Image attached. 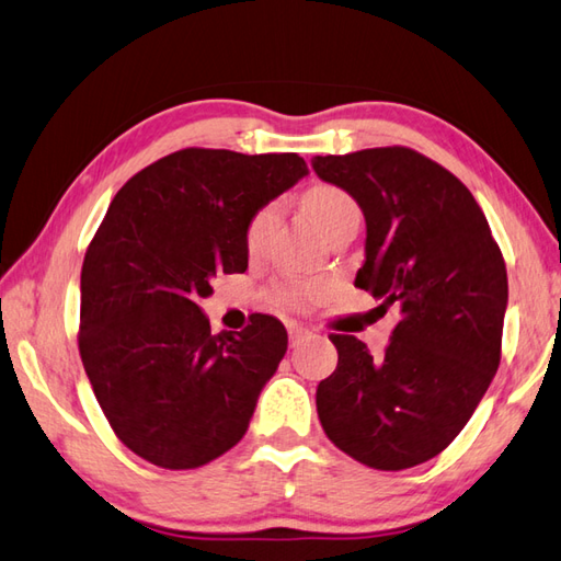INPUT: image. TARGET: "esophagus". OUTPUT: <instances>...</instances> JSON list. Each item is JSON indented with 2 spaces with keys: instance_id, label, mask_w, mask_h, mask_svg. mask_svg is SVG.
Returning <instances> with one entry per match:
<instances>
[{
  "instance_id": "34e87169",
  "label": "esophagus",
  "mask_w": 561,
  "mask_h": 561,
  "mask_svg": "<svg viewBox=\"0 0 561 561\" xmlns=\"http://www.w3.org/2000/svg\"><path fill=\"white\" fill-rule=\"evenodd\" d=\"M313 333L309 331V328H304V325H289V345L291 347H299L301 343H306V340H309Z\"/></svg>"
}]
</instances>
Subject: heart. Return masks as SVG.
Instances as JSON below:
<instances>
[{
  "instance_id": "heart-1",
  "label": "heart",
  "mask_w": 561,
  "mask_h": 561,
  "mask_svg": "<svg viewBox=\"0 0 561 561\" xmlns=\"http://www.w3.org/2000/svg\"><path fill=\"white\" fill-rule=\"evenodd\" d=\"M304 208H306V214L313 218V224L323 230V233L333 224H337L340 218L359 214V208H357L353 196L343 190H337V186H331V184H318V186H313V190L306 192ZM277 221H279L277 204L262 206L260 211L250 218V224L245 228V248L250 255H257V252L265 250L267 240L274 233V228H277ZM323 289H325L323 282H287L279 289V296L291 306H301L306 301L316 299V296H321Z\"/></svg>"
}]
</instances>
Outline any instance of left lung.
<instances>
[{
  "instance_id": "left-lung-1",
  "label": "left lung",
  "mask_w": 561,
  "mask_h": 561,
  "mask_svg": "<svg viewBox=\"0 0 561 561\" xmlns=\"http://www.w3.org/2000/svg\"><path fill=\"white\" fill-rule=\"evenodd\" d=\"M311 168L365 214L355 287L403 313L381 357L353 335H331L337 367L318 383V419L335 447L371 469L427 462L467 425L499 369L506 262L471 192L421 152L369 148L316 156Z\"/></svg>"
}]
</instances>
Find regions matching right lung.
I'll return each mask as SVG.
<instances>
[{
    "mask_svg": "<svg viewBox=\"0 0 561 561\" xmlns=\"http://www.w3.org/2000/svg\"><path fill=\"white\" fill-rule=\"evenodd\" d=\"M309 174L296 152L186 148L118 194L82 265L80 355L118 440L164 469H194L245 435L287 353L277 318L211 333L199 299L248 270L245 228Z\"/></svg>",
    "mask_w": 561,
    "mask_h": 561,
    "instance_id": "right-lung-1",
    "label": "right lung"
}]
</instances>
